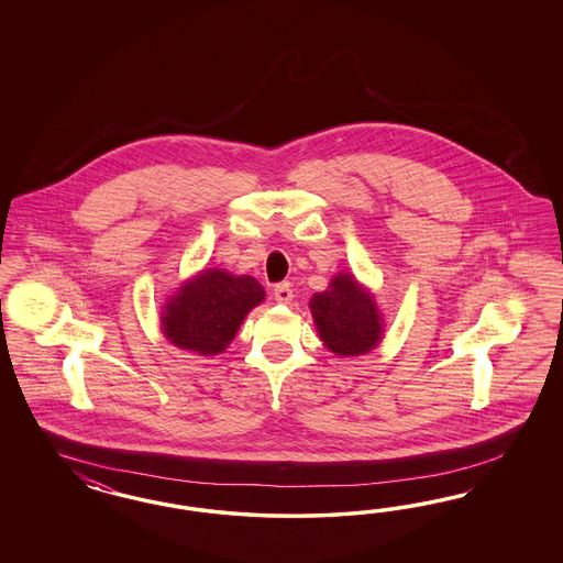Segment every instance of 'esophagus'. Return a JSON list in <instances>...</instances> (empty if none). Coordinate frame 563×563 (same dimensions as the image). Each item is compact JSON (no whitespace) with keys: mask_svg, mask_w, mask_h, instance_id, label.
Returning a JSON list of instances; mask_svg holds the SVG:
<instances>
[{"mask_svg":"<svg viewBox=\"0 0 563 563\" xmlns=\"http://www.w3.org/2000/svg\"><path fill=\"white\" fill-rule=\"evenodd\" d=\"M274 299L278 301V303H290L292 301V289H290L289 285H276L274 287Z\"/></svg>","mask_w":563,"mask_h":563,"instance_id":"34e87169","label":"esophagus"}]
</instances>
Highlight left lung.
Masks as SVG:
<instances>
[{"label": "left lung", "mask_w": 563, "mask_h": 563, "mask_svg": "<svg viewBox=\"0 0 563 563\" xmlns=\"http://www.w3.org/2000/svg\"><path fill=\"white\" fill-rule=\"evenodd\" d=\"M309 307L322 341L336 355H363L382 339L374 299L349 274L334 276L328 290L311 297Z\"/></svg>", "instance_id": "obj_1"}]
</instances>
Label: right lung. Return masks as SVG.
<instances>
[{
  "label": "right lung",
  "mask_w": 563,
  "mask_h": 563,
  "mask_svg": "<svg viewBox=\"0 0 563 563\" xmlns=\"http://www.w3.org/2000/svg\"><path fill=\"white\" fill-rule=\"evenodd\" d=\"M262 299L264 289L256 278L205 271L165 306V334L179 349L217 355L233 341L245 313Z\"/></svg>",
  "instance_id": "add662e5"
}]
</instances>
